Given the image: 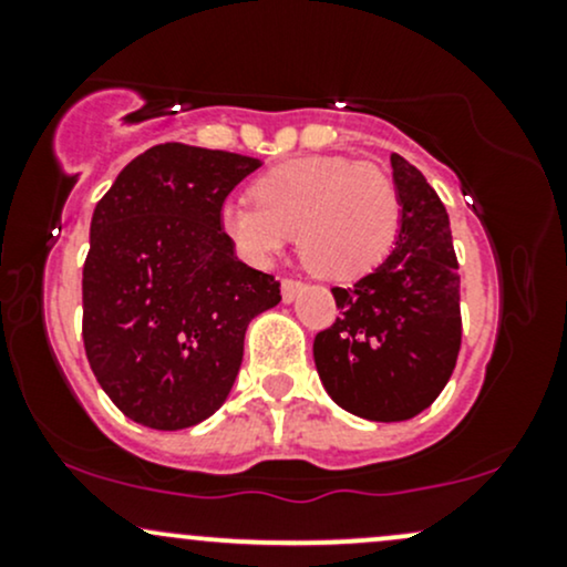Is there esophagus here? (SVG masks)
<instances>
[{
	"label": "esophagus",
	"instance_id": "obj_1",
	"mask_svg": "<svg viewBox=\"0 0 567 567\" xmlns=\"http://www.w3.org/2000/svg\"><path fill=\"white\" fill-rule=\"evenodd\" d=\"M303 290V282L301 279H282V301L285 303H290V301H296V296L298 292Z\"/></svg>",
	"mask_w": 567,
	"mask_h": 567
}]
</instances>
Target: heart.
I'll return each instance as SVG.
<instances>
[{"instance_id":"b5f03b06","label":"heart","mask_w":567,"mask_h":567,"mask_svg":"<svg viewBox=\"0 0 567 567\" xmlns=\"http://www.w3.org/2000/svg\"><path fill=\"white\" fill-rule=\"evenodd\" d=\"M402 224L400 188L379 165L347 157H301L271 167L252 199H226L218 229L239 258L269 266L292 231L309 269L357 279L392 252Z\"/></svg>"}]
</instances>
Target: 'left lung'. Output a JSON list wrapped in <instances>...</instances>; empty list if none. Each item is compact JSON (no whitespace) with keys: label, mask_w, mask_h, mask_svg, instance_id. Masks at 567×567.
Returning <instances> with one entry per match:
<instances>
[{"label":"left lung","mask_w":567,"mask_h":567,"mask_svg":"<svg viewBox=\"0 0 567 567\" xmlns=\"http://www.w3.org/2000/svg\"><path fill=\"white\" fill-rule=\"evenodd\" d=\"M402 224L394 250L351 288L315 338L320 381L336 405L368 421H408L437 400L461 349V277L451 220L421 171L392 154Z\"/></svg>","instance_id":"left-lung-1"}]
</instances>
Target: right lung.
Listing matches in <instances>:
<instances>
[{"mask_svg":"<svg viewBox=\"0 0 567 567\" xmlns=\"http://www.w3.org/2000/svg\"><path fill=\"white\" fill-rule=\"evenodd\" d=\"M261 162L186 143L135 157L95 205L82 269V338L109 400L175 432L210 419L243 365L245 330L282 301L271 275L218 229L231 188Z\"/></svg>","mask_w":567,"mask_h":567,"instance_id":"obj_1","label":"right lung"}]
</instances>
